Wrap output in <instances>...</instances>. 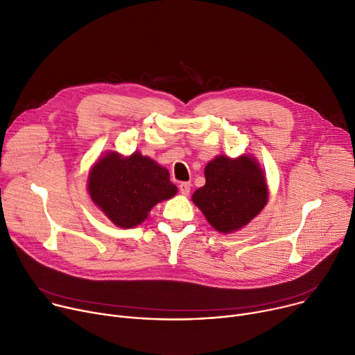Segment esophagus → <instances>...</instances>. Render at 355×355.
<instances>
[{
    "mask_svg": "<svg viewBox=\"0 0 355 355\" xmlns=\"http://www.w3.org/2000/svg\"><path fill=\"white\" fill-rule=\"evenodd\" d=\"M189 191H191V182H181L180 184V192L182 196H189Z\"/></svg>",
    "mask_w": 355,
    "mask_h": 355,
    "instance_id": "obj_1",
    "label": "esophagus"
}]
</instances>
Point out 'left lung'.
I'll list each match as a JSON object with an SVG mask.
<instances>
[{
	"instance_id": "obj_1",
	"label": "left lung",
	"mask_w": 355,
	"mask_h": 355,
	"mask_svg": "<svg viewBox=\"0 0 355 355\" xmlns=\"http://www.w3.org/2000/svg\"><path fill=\"white\" fill-rule=\"evenodd\" d=\"M268 184L250 155H216L205 167V185L192 194L211 227L231 234L248 225L268 202Z\"/></svg>"
}]
</instances>
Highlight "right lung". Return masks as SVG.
Segmentation results:
<instances>
[{
    "label": "right lung",
    "mask_w": 355,
    "mask_h": 355,
    "mask_svg": "<svg viewBox=\"0 0 355 355\" xmlns=\"http://www.w3.org/2000/svg\"><path fill=\"white\" fill-rule=\"evenodd\" d=\"M87 191L93 204L114 225L135 228L154 205L173 198L177 187L167 168L139 151L128 157L109 151L92 167Z\"/></svg>",
    "instance_id": "add662e5"
}]
</instances>
